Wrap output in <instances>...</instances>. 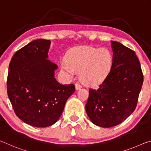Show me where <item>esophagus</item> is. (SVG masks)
<instances>
[{"label": "esophagus", "instance_id": "obj_1", "mask_svg": "<svg viewBox=\"0 0 151 151\" xmlns=\"http://www.w3.org/2000/svg\"><path fill=\"white\" fill-rule=\"evenodd\" d=\"M81 88H82V86H81L80 83H76V90H79V89H80Z\"/></svg>", "mask_w": 151, "mask_h": 151}]
</instances>
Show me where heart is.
I'll list each match as a JSON object with an SVG mask.
<instances>
[{
  "label": "heart",
  "instance_id": "1",
  "mask_svg": "<svg viewBox=\"0 0 151 151\" xmlns=\"http://www.w3.org/2000/svg\"><path fill=\"white\" fill-rule=\"evenodd\" d=\"M66 62L61 65V71L72 77L80 71L81 80L87 85H97L110 72L112 57L107 49L80 46L71 49L66 55Z\"/></svg>",
  "mask_w": 151,
  "mask_h": 151
}]
</instances>
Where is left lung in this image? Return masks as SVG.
<instances>
[{
	"label": "left lung",
	"mask_w": 151,
	"mask_h": 151,
	"mask_svg": "<svg viewBox=\"0 0 151 151\" xmlns=\"http://www.w3.org/2000/svg\"><path fill=\"white\" fill-rule=\"evenodd\" d=\"M111 43L110 72L98 89L90 88L86 104L91 122L104 128L120 124L134 112L144 80L134 51L118 42Z\"/></svg>",
	"instance_id": "8db88e82"
}]
</instances>
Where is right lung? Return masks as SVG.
I'll return each instance as SVG.
<instances>
[{
  "mask_svg": "<svg viewBox=\"0 0 151 151\" xmlns=\"http://www.w3.org/2000/svg\"><path fill=\"white\" fill-rule=\"evenodd\" d=\"M51 41L37 39L14 53L9 64L6 88L14 113L35 127L53 125L62 114L75 86L60 84L54 77L58 68L47 59Z\"/></svg>",
  "mask_w": 151,
  "mask_h": 151,
  "instance_id": "1",
  "label": "right lung"
}]
</instances>
